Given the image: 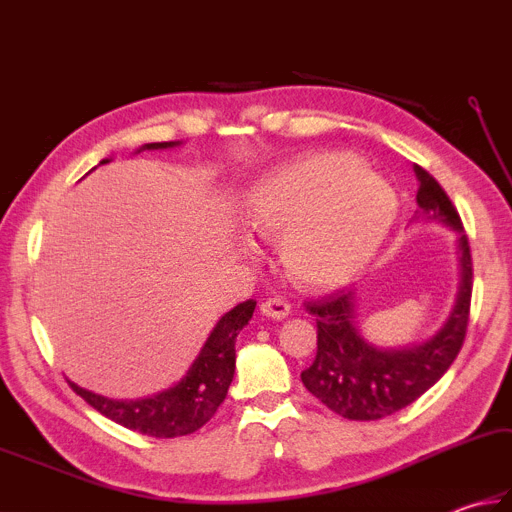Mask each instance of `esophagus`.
I'll return each mask as SVG.
<instances>
[{"mask_svg":"<svg viewBox=\"0 0 512 512\" xmlns=\"http://www.w3.org/2000/svg\"><path fill=\"white\" fill-rule=\"evenodd\" d=\"M262 314H266L270 319H286L290 314V303L281 297L266 299L262 303Z\"/></svg>","mask_w":512,"mask_h":512,"instance_id":"34e87169","label":"esophagus"}]
</instances>
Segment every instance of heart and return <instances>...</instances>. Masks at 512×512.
I'll use <instances>...</instances> for the list:
<instances>
[{"instance_id": "1", "label": "heart", "mask_w": 512, "mask_h": 512, "mask_svg": "<svg viewBox=\"0 0 512 512\" xmlns=\"http://www.w3.org/2000/svg\"><path fill=\"white\" fill-rule=\"evenodd\" d=\"M396 215L389 184L350 154H321L262 180L246 200L259 235L284 239L290 273L308 286H336L358 273Z\"/></svg>"}]
</instances>
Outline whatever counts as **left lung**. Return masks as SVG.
Returning <instances> with one entry per match:
<instances>
[{
    "instance_id": "obj_1",
    "label": "left lung",
    "mask_w": 512,
    "mask_h": 512,
    "mask_svg": "<svg viewBox=\"0 0 512 512\" xmlns=\"http://www.w3.org/2000/svg\"><path fill=\"white\" fill-rule=\"evenodd\" d=\"M413 173L422 213L449 224L460 235L462 284L458 301L449 321L431 341L405 350H380L363 341L354 323L356 297L352 290L339 288L303 303L306 312L317 319V358L303 369L301 380L312 396L347 420H378L411 405L451 367L469 328L473 295L469 237L440 182L420 165H413Z\"/></svg>"
}]
</instances>
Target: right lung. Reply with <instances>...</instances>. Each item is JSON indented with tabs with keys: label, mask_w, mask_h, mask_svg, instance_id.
<instances>
[{
	"label": "right lung",
	"mask_w": 512,
	"mask_h": 512,
	"mask_svg": "<svg viewBox=\"0 0 512 512\" xmlns=\"http://www.w3.org/2000/svg\"><path fill=\"white\" fill-rule=\"evenodd\" d=\"M180 143H149L143 149H167ZM140 149V151H143ZM110 160H103L101 165ZM257 301L248 299L226 312L206 339L200 356L176 387L160 391L156 396L138 400H116L94 394L70 383L90 407L121 427L151 438L189 436L209 422L222 405L228 385L235 374V339L239 330L253 317Z\"/></svg>",
	"instance_id": "1"
}]
</instances>
